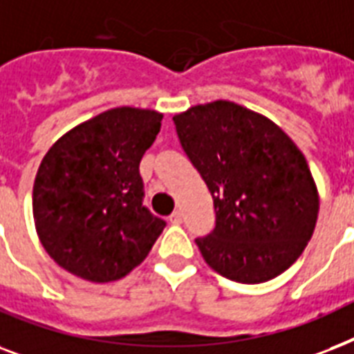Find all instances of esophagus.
Wrapping results in <instances>:
<instances>
[{
  "mask_svg": "<svg viewBox=\"0 0 354 354\" xmlns=\"http://www.w3.org/2000/svg\"><path fill=\"white\" fill-rule=\"evenodd\" d=\"M169 221H171L174 225H179V223H183V212H180V210H175L174 214L169 216Z\"/></svg>",
  "mask_w": 354,
  "mask_h": 354,
  "instance_id": "1",
  "label": "esophagus"
}]
</instances>
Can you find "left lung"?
<instances>
[{
    "label": "left lung",
    "instance_id": "left-lung-1",
    "mask_svg": "<svg viewBox=\"0 0 354 354\" xmlns=\"http://www.w3.org/2000/svg\"><path fill=\"white\" fill-rule=\"evenodd\" d=\"M174 123L214 201L216 227L196 238L205 262L243 284L288 270L319 210L305 155L271 120L232 101L192 106Z\"/></svg>",
    "mask_w": 354,
    "mask_h": 354
}]
</instances>
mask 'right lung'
<instances>
[{"instance_id":"right-lung-1","label":"right lung","mask_w":354,"mask_h":354,"mask_svg":"<svg viewBox=\"0 0 354 354\" xmlns=\"http://www.w3.org/2000/svg\"><path fill=\"white\" fill-rule=\"evenodd\" d=\"M162 114L133 106L101 112L55 142L32 186L44 249L73 275L118 281L151 251L166 221L144 207L140 160Z\"/></svg>"}]
</instances>
